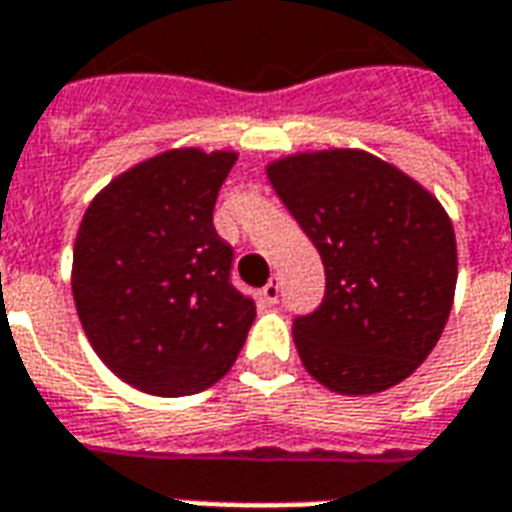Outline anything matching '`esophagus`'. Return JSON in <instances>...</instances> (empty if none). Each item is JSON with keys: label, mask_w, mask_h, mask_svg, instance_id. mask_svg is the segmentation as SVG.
Listing matches in <instances>:
<instances>
[{"label": "esophagus", "mask_w": 512, "mask_h": 512, "mask_svg": "<svg viewBox=\"0 0 512 512\" xmlns=\"http://www.w3.org/2000/svg\"><path fill=\"white\" fill-rule=\"evenodd\" d=\"M261 297H264V302L267 305H278L280 299V278H272L267 286L261 288Z\"/></svg>", "instance_id": "1"}]
</instances>
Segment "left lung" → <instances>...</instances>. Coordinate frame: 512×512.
<instances>
[{
  "label": "left lung",
  "instance_id": "8db88e82",
  "mask_svg": "<svg viewBox=\"0 0 512 512\" xmlns=\"http://www.w3.org/2000/svg\"><path fill=\"white\" fill-rule=\"evenodd\" d=\"M267 178L324 261L321 305L294 318L305 370L337 394H378L410 378L440 340L456 291L443 205L402 169L351 148L286 156Z\"/></svg>",
  "mask_w": 512,
  "mask_h": 512
}]
</instances>
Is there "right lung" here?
I'll list each match as a JSON object with an SVG mask.
<instances>
[{"mask_svg": "<svg viewBox=\"0 0 512 512\" xmlns=\"http://www.w3.org/2000/svg\"><path fill=\"white\" fill-rule=\"evenodd\" d=\"M234 161L232 151L159 153L102 188L80 221L72 297L83 332L118 378L153 397L224 378L256 318L213 226Z\"/></svg>", "mask_w": 512, "mask_h": 512, "instance_id": "add662e5", "label": "right lung"}]
</instances>
